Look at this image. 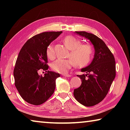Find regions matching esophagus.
Masks as SVG:
<instances>
[{"label": "esophagus", "mask_w": 130, "mask_h": 130, "mask_svg": "<svg viewBox=\"0 0 130 130\" xmlns=\"http://www.w3.org/2000/svg\"><path fill=\"white\" fill-rule=\"evenodd\" d=\"M62 75L63 76H65V77H71V75L69 74H62Z\"/></svg>", "instance_id": "1"}]
</instances>
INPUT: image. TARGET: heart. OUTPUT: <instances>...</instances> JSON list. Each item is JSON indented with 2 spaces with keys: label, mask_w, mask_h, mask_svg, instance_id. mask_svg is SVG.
Listing matches in <instances>:
<instances>
[{
  "label": "heart",
  "mask_w": 130,
  "mask_h": 130,
  "mask_svg": "<svg viewBox=\"0 0 130 130\" xmlns=\"http://www.w3.org/2000/svg\"><path fill=\"white\" fill-rule=\"evenodd\" d=\"M63 42L70 50L71 58H58L52 63V69L58 73H65L69 70L74 62L77 67H82L88 64L91 60L93 50L89 44H80V41L73 36H67L63 39ZM46 55L50 59L54 58L53 46L50 44L46 48Z\"/></svg>",
  "instance_id": "obj_1"
}]
</instances>
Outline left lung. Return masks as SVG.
<instances>
[{
  "label": "left lung",
  "instance_id": "1",
  "mask_svg": "<svg viewBox=\"0 0 130 130\" xmlns=\"http://www.w3.org/2000/svg\"><path fill=\"white\" fill-rule=\"evenodd\" d=\"M74 32L90 41L94 54L91 63L81 69L86 74L77 75L82 83L74 90L73 94L80 104L93 106L104 99L115 77V58L104 42L95 35L85 31Z\"/></svg>",
  "mask_w": 130,
  "mask_h": 130
}]
</instances>
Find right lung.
<instances>
[{
  "label": "right lung",
  "mask_w": 130,
  "mask_h": 130,
  "mask_svg": "<svg viewBox=\"0 0 130 130\" xmlns=\"http://www.w3.org/2000/svg\"><path fill=\"white\" fill-rule=\"evenodd\" d=\"M62 31L44 32L28 39L21 49L14 70L15 85L23 100L38 105L45 103L56 88L60 74L47 70L46 48ZM42 69L47 73L38 75Z\"/></svg>",
  "instance_id": "right-lung-1"
}]
</instances>
